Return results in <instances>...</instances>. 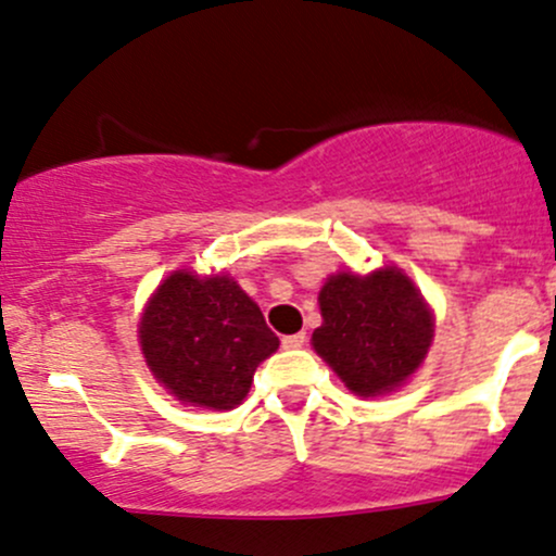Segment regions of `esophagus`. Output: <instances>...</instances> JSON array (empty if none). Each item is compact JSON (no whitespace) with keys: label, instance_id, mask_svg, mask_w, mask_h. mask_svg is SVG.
Here are the masks:
<instances>
[{"label":"esophagus","instance_id":"34e87169","mask_svg":"<svg viewBox=\"0 0 556 556\" xmlns=\"http://www.w3.org/2000/svg\"><path fill=\"white\" fill-rule=\"evenodd\" d=\"M303 343H306V332H293V336L282 338L285 349H301Z\"/></svg>","mask_w":556,"mask_h":556}]
</instances>
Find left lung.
Instances as JSON below:
<instances>
[{
  "label": "left lung",
  "mask_w": 556,
  "mask_h": 556,
  "mask_svg": "<svg viewBox=\"0 0 556 556\" xmlns=\"http://www.w3.org/2000/svg\"><path fill=\"white\" fill-rule=\"evenodd\" d=\"M319 308L314 349L359 396L383 394L413 376L434 336L424 298L396 268L336 274L319 293Z\"/></svg>",
  "instance_id": "8db88e82"
}]
</instances>
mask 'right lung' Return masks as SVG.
<instances>
[{
	"mask_svg": "<svg viewBox=\"0 0 556 556\" xmlns=\"http://www.w3.org/2000/svg\"><path fill=\"white\" fill-rule=\"evenodd\" d=\"M151 372L180 402L229 410L248 396L255 367L277 352L261 308L229 277L175 271L140 319Z\"/></svg>",
	"mask_w": 556,
	"mask_h": 556,
	"instance_id": "add662e5",
	"label": "right lung"
}]
</instances>
